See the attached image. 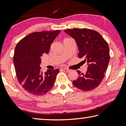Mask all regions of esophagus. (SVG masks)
<instances>
[{"label": "esophagus", "instance_id": "34e87169", "mask_svg": "<svg viewBox=\"0 0 126 126\" xmlns=\"http://www.w3.org/2000/svg\"><path fill=\"white\" fill-rule=\"evenodd\" d=\"M62 70L64 72H65V73H68V72H69L70 71H71L69 69H67V68H63V69H62Z\"/></svg>", "mask_w": 126, "mask_h": 126}]
</instances>
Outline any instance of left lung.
Returning a JSON list of instances; mask_svg holds the SVG:
<instances>
[{
	"label": "left lung",
	"instance_id": "obj_1",
	"mask_svg": "<svg viewBox=\"0 0 126 126\" xmlns=\"http://www.w3.org/2000/svg\"><path fill=\"white\" fill-rule=\"evenodd\" d=\"M64 32L75 39L79 58H83L88 64L85 74L77 71L79 76L73 84L81 91L93 90L101 84L107 69L110 59L108 43L99 33L92 29L74 28Z\"/></svg>",
	"mask_w": 126,
	"mask_h": 126
}]
</instances>
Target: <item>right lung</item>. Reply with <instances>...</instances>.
I'll list each match as a JSON object with an SVG mask.
<instances>
[{
    "instance_id": "obj_1",
    "label": "right lung",
    "mask_w": 126,
    "mask_h": 126,
    "mask_svg": "<svg viewBox=\"0 0 126 126\" xmlns=\"http://www.w3.org/2000/svg\"><path fill=\"white\" fill-rule=\"evenodd\" d=\"M61 31L31 33L15 48L13 62L18 82L25 91L34 95H43L52 88L59 70L48 69L43 73L40 64L43 54H48L53 40Z\"/></svg>"
}]
</instances>
